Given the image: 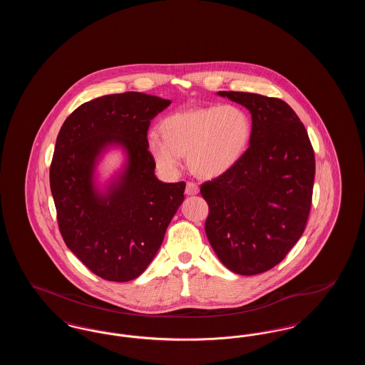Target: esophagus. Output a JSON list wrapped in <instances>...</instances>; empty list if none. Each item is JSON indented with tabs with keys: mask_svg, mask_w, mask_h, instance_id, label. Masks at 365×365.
I'll return each instance as SVG.
<instances>
[{
	"mask_svg": "<svg viewBox=\"0 0 365 365\" xmlns=\"http://www.w3.org/2000/svg\"><path fill=\"white\" fill-rule=\"evenodd\" d=\"M198 192H200L198 185L194 183V182H187V185H186V194L187 195H195Z\"/></svg>",
	"mask_w": 365,
	"mask_h": 365,
	"instance_id": "34e87169",
	"label": "esophagus"
}]
</instances>
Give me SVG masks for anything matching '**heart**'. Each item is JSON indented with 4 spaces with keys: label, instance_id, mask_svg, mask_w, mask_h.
Here are the masks:
<instances>
[{
    "label": "heart",
    "instance_id": "heart-1",
    "mask_svg": "<svg viewBox=\"0 0 365 365\" xmlns=\"http://www.w3.org/2000/svg\"><path fill=\"white\" fill-rule=\"evenodd\" d=\"M148 135V150L157 167L168 175L180 170L189 155L191 170L216 178L242 158L252 137V123L235 105H209L173 113Z\"/></svg>",
    "mask_w": 365,
    "mask_h": 365
}]
</instances>
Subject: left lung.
Returning a JSON list of instances; mask_svg holds the SVG:
<instances>
[{
	"instance_id": "8db88e82",
	"label": "left lung",
	"mask_w": 365,
	"mask_h": 365,
	"mask_svg": "<svg viewBox=\"0 0 365 365\" xmlns=\"http://www.w3.org/2000/svg\"><path fill=\"white\" fill-rule=\"evenodd\" d=\"M252 115L242 158L201 186L205 232L219 260L240 275L262 274L302 235L312 204L314 155L304 124L279 98L217 91Z\"/></svg>"
}]
</instances>
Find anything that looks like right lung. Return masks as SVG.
<instances>
[{"label": "right lung", "mask_w": 365, "mask_h": 365, "mask_svg": "<svg viewBox=\"0 0 365 365\" xmlns=\"http://www.w3.org/2000/svg\"><path fill=\"white\" fill-rule=\"evenodd\" d=\"M170 104L137 91L103 96L76 108L57 135L51 190L58 228L100 278H138L185 200L186 183L158 180L148 150L150 120ZM110 150H120L123 163L103 182L96 170Z\"/></svg>", "instance_id": "obj_1"}]
</instances>
